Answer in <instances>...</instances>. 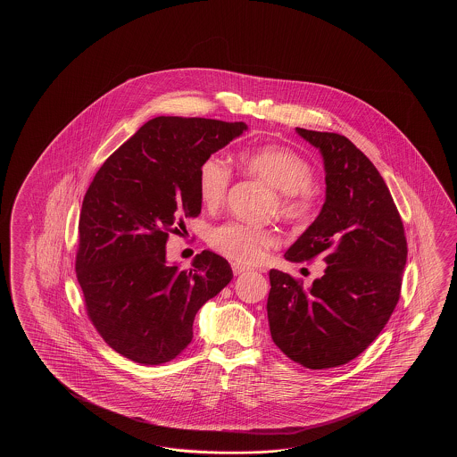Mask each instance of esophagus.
<instances>
[{
  "label": "esophagus",
  "instance_id": "34e87169",
  "mask_svg": "<svg viewBox=\"0 0 457 457\" xmlns=\"http://www.w3.org/2000/svg\"><path fill=\"white\" fill-rule=\"evenodd\" d=\"M232 271L235 276H240V274H243V272L248 271V268H246V266H242L240 262H233Z\"/></svg>",
  "mask_w": 457,
  "mask_h": 457
}]
</instances>
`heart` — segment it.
<instances>
[{"label": "heart", "mask_w": 457, "mask_h": 457, "mask_svg": "<svg viewBox=\"0 0 457 457\" xmlns=\"http://www.w3.org/2000/svg\"><path fill=\"white\" fill-rule=\"evenodd\" d=\"M238 162L246 175L279 191L272 211L286 222L302 224L311 219L317 195L312 187L313 171L311 163L303 156L286 146L264 145L245 150L238 155ZM230 185V166L219 156H207L197 173L201 203L209 209L220 207ZM209 245L228 260L242 264H258L266 258V253L279 245V235L268 227L230 220L211 230Z\"/></svg>", "instance_id": "heart-1"}]
</instances>
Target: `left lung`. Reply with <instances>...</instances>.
I'll return each mask as SVG.
<instances>
[{
    "instance_id": "obj_1",
    "label": "left lung",
    "mask_w": 457,
    "mask_h": 457,
    "mask_svg": "<svg viewBox=\"0 0 457 457\" xmlns=\"http://www.w3.org/2000/svg\"><path fill=\"white\" fill-rule=\"evenodd\" d=\"M297 132L320 148L327 199L286 258L328 266L311 289L271 270L266 309L272 341L289 360L330 370L358 358L386 327L402 292L407 237L386 181L350 138Z\"/></svg>"
}]
</instances>
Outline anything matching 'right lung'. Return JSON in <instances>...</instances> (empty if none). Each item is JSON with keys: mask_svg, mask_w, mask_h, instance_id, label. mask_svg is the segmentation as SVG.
Segmentation results:
<instances>
[{"mask_svg": "<svg viewBox=\"0 0 457 457\" xmlns=\"http://www.w3.org/2000/svg\"><path fill=\"white\" fill-rule=\"evenodd\" d=\"M246 129L203 117H155L97 170L78 222L75 268L89 321L107 345L145 366L193 341L197 311L232 281L227 260L166 264L170 233L201 214L199 166Z\"/></svg>", "mask_w": 457, "mask_h": 457, "instance_id": "obj_1", "label": "right lung"}]
</instances>
